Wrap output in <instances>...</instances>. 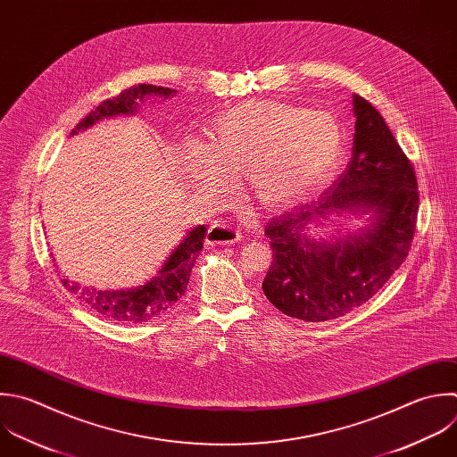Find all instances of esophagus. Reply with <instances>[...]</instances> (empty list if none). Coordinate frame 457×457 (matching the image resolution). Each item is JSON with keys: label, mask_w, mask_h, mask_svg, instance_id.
I'll list each match as a JSON object with an SVG mask.
<instances>
[{"label": "esophagus", "mask_w": 457, "mask_h": 457, "mask_svg": "<svg viewBox=\"0 0 457 457\" xmlns=\"http://www.w3.org/2000/svg\"><path fill=\"white\" fill-rule=\"evenodd\" d=\"M241 239V232L227 223H214L207 230V245H234Z\"/></svg>", "instance_id": "esophagus-1"}]
</instances>
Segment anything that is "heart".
Segmentation results:
<instances>
[{"label":"heart","instance_id":"1","mask_svg":"<svg viewBox=\"0 0 457 457\" xmlns=\"http://www.w3.org/2000/svg\"><path fill=\"white\" fill-rule=\"evenodd\" d=\"M343 154L341 125L325 112H309L275 100H250L225 111L207 146L191 143L186 166L204 187H221L223 175L246 177L266 207L291 204L336 170Z\"/></svg>","mask_w":457,"mask_h":457}]
</instances>
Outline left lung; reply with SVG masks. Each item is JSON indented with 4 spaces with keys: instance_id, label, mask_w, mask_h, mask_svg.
I'll return each mask as SVG.
<instances>
[{
    "instance_id": "obj_1",
    "label": "left lung",
    "mask_w": 457,
    "mask_h": 457,
    "mask_svg": "<svg viewBox=\"0 0 457 457\" xmlns=\"http://www.w3.org/2000/svg\"><path fill=\"white\" fill-rule=\"evenodd\" d=\"M355 134L345 173L312 204L271 218L264 228L271 266L266 298L300 321H330L368 302L405 261L418 216V184L378 111L353 95ZM365 213L370 228L336 242L304 236L332 212Z\"/></svg>"
}]
</instances>
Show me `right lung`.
I'll return each instance as SVG.
<instances>
[{
    "mask_svg": "<svg viewBox=\"0 0 457 457\" xmlns=\"http://www.w3.org/2000/svg\"><path fill=\"white\" fill-rule=\"evenodd\" d=\"M175 89L152 86V84H139L123 93L116 98L105 100L95 111H91L71 132V136L79 134L80 130L89 129L100 120L121 116V114H136L139 104L148 96L170 98L175 95ZM207 228L204 225L195 227L184 237V241L173 250L168 257L164 266L157 271L154 278L146 284L132 287V289H120V291H102L96 287L80 286L79 282H70L64 278V286L77 295V298L86 303L89 309L98 312L100 316L118 321V323H141L159 314L166 312L173 307L187 289L189 275L195 266V261L204 248Z\"/></svg>",
    "mask_w": 457,
    "mask_h": 457,
    "instance_id": "add662e5",
    "label": "right lung"
}]
</instances>
